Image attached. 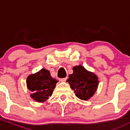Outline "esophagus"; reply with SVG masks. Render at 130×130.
Returning <instances> with one entry per match:
<instances>
[{
	"label": "esophagus",
	"instance_id": "obj_1",
	"mask_svg": "<svg viewBox=\"0 0 130 130\" xmlns=\"http://www.w3.org/2000/svg\"><path fill=\"white\" fill-rule=\"evenodd\" d=\"M66 79H67V77H65V78L59 79V81H61V82H65V81H66Z\"/></svg>",
	"mask_w": 130,
	"mask_h": 130
}]
</instances>
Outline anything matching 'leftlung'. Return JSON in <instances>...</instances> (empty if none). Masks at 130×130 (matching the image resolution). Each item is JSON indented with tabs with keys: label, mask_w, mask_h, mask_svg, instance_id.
<instances>
[{
	"label": "left lung",
	"mask_w": 130,
	"mask_h": 130,
	"mask_svg": "<svg viewBox=\"0 0 130 130\" xmlns=\"http://www.w3.org/2000/svg\"><path fill=\"white\" fill-rule=\"evenodd\" d=\"M75 95L82 100H88L94 95L98 86V77L92 72L87 71L83 66L73 68V73L67 79Z\"/></svg>",
	"instance_id": "1"
}]
</instances>
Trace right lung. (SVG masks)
<instances>
[{"instance_id":"obj_1","label":"right lung","mask_w":130,"mask_h":130,"mask_svg":"<svg viewBox=\"0 0 130 130\" xmlns=\"http://www.w3.org/2000/svg\"><path fill=\"white\" fill-rule=\"evenodd\" d=\"M57 82L44 68L35 74L29 75L26 81L27 88L31 92L30 97L39 103L44 102L51 96Z\"/></svg>"}]
</instances>
